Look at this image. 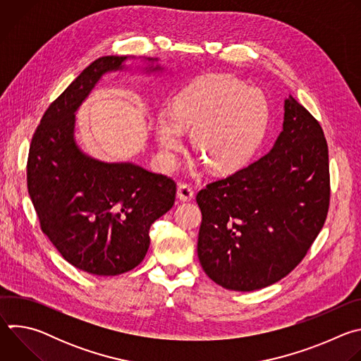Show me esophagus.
<instances>
[{
	"instance_id": "obj_1",
	"label": "esophagus",
	"mask_w": 361,
	"mask_h": 361,
	"mask_svg": "<svg viewBox=\"0 0 361 361\" xmlns=\"http://www.w3.org/2000/svg\"><path fill=\"white\" fill-rule=\"evenodd\" d=\"M177 197L181 200V201H190L194 198V190L190 184L187 183H181L177 188Z\"/></svg>"
}]
</instances>
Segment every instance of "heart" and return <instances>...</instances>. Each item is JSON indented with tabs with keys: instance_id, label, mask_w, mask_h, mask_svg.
<instances>
[{
	"instance_id": "obj_1",
	"label": "heart",
	"mask_w": 361,
	"mask_h": 361,
	"mask_svg": "<svg viewBox=\"0 0 361 361\" xmlns=\"http://www.w3.org/2000/svg\"><path fill=\"white\" fill-rule=\"evenodd\" d=\"M269 124L270 102L262 90L231 75H207L181 90L173 113L160 114L157 137L173 154L184 145L183 128H192V145L209 167L231 173L254 157Z\"/></svg>"
}]
</instances>
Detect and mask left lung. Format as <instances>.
I'll return each instance as SVG.
<instances>
[{"label": "left lung", "instance_id": "obj_1", "mask_svg": "<svg viewBox=\"0 0 361 361\" xmlns=\"http://www.w3.org/2000/svg\"><path fill=\"white\" fill-rule=\"evenodd\" d=\"M197 252L219 286L252 291L291 273L324 226L329 148L320 123L288 95L269 154L198 191Z\"/></svg>", "mask_w": 361, "mask_h": 361}]
</instances>
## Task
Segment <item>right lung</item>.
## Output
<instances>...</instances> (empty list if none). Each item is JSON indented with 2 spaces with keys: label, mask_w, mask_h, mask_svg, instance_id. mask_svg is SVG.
Here are the masks:
<instances>
[{
  "label": "right lung",
  "mask_w": 361,
  "mask_h": 361,
  "mask_svg": "<svg viewBox=\"0 0 361 361\" xmlns=\"http://www.w3.org/2000/svg\"><path fill=\"white\" fill-rule=\"evenodd\" d=\"M126 60H95L51 102L27 161L28 194L42 233L70 264L95 276H118L142 262L149 227L173 207L177 191L167 176L133 163L98 161L75 144V111L98 80L123 70Z\"/></svg>",
  "instance_id": "1"
}]
</instances>
